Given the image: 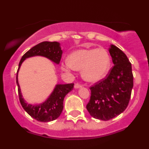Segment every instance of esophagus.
Returning a JSON list of instances; mask_svg holds the SVG:
<instances>
[{"label": "esophagus", "instance_id": "obj_1", "mask_svg": "<svg viewBox=\"0 0 149 149\" xmlns=\"http://www.w3.org/2000/svg\"><path fill=\"white\" fill-rule=\"evenodd\" d=\"M81 87H82V85L79 83H76L74 85V88H81Z\"/></svg>", "mask_w": 149, "mask_h": 149}]
</instances>
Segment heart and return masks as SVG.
Segmentation results:
<instances>
[{"label": "heart", "mask_w": 149, "mask_h": 149, "mask_svg": "<svg viewBox=\"0 0 149 149\" xmlns=\"http://www.w3.org/2000/svg\"><path fill=\"white\" fill-rule=\"evenodd\" d=\"M109 54L103 48L80 49L70 54L69 61L61 65L64 71L82 70V76L88 82H97L104 78L110 68Z\"/></svg>", "instance_id": "heart-1"}]
</instances>
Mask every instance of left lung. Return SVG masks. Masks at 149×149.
I'll return each instance as SVG.
<instances>
[{"label":"left lung","mask_w":149,"mask_h":149,"mask_svg":"<svg viewBox=\"0 0 149 149\" xmlns=\"http://www.w3.org/2000/svg\"><path fill=\"white\" fill-rule=\"evenodd\" d=\"M109 54L114 64L106 78L90 88L88 112L98 120H111L126 109L133 87L132 66L123 51L111 45Z\"/></svg>","instance_id":"8db88e82"}]
</instances>
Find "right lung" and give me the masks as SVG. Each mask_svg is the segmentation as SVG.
Instances as JSON below:
<instances>
[{
  "label": "right lung",
  "instance_id": "1",
  "mask_svg": "<svg viewBox=\"0 0 149 149\" xmlns=\"http://www.w3.org/2000/svg\"><path fill=\"white\" fill-rule=\"evenodd\" d=\"M62 53L59 42L44 41L35 45L27 52L25 53L19 64L17 74V84L18 86V93L20 103L26 113L38 121L48 123L55 120L61 115L64 108L63 102H64V97L68 93L72 91L74 88V83L64 84V85L58 84L56 85L54 91L51 93L46 101L40 104L32 105L26 103L22 95L21 89L18 82L19 70L22 62L26 58L36 56L45 57L55 64H58L61 61Z\"/></svg>",
  "mask_w": 149,
  "mask_h": 149
}]
</instances>
